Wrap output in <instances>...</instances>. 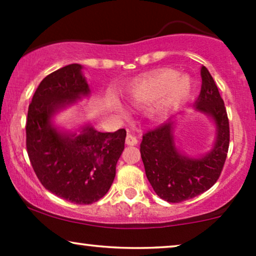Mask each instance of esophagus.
I'll return each instance as SVG.
<instances>
[{
    "instance_id": "esophagus-1",
    "label": "esophagus",
    "mask_w": 256,
    "mask_h": 256,
    "mask_svg": "<svg viewBox=\"0 0 256 256\" xmlns=\"http://www.w3.org/2000/svg\"><path fill=\"white\" fill-rule=\"evenodd\" d=\"M126 144H128V146H136V144H138V138H136L134 135L128 134L127 138H126Z\"/></svg>"
}]
</instances>
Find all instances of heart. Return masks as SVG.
<instances>
[{
	"instance_id": "obj_1",
	"label": "heart",
	"mask_w": 256,
	"mask_h": 256,
	"mask_svg": "<svg viewBox=\"0 0 256 256\" xmlns=\"http://www.w3.org/2000/svg\"><path fill=\"white\" fill-rule=\"evenodd\" d=\"M191 90L188 76H177L172 70H160L140 79L128 90L126 99L135 108L146 107V116L152 121H160L184 102ZM110 107L118 113H124L118 101L112 100Z\"/></svg>"
}]
</instances>
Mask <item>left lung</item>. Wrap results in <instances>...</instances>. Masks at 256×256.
<instances>
[{
    "label": "left lung",
    "instance_id": "obj_1",
    "mask_svg": "<svg viewBox=\"0 0 256 256\" xmlns=\"http://www.w3.org/2000/svg\"><path fill=\"white\" fill-rule=\"evenodd\" d=\"M202 90L194 104L196 112L208 115L216 126V141L205 155L190 157L176 146V121L146 132L141 157L154 191L169 202H180L208 191L218 180L230 146V124L225 104L212 76L202 66Z\"/></svg>",
    "mask_w": 256,
    "mask_h": 256
}]
</instances>
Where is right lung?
I'll use <instances>...</instances> for the list:
<instances>
[{"label":"right lung","mask_w":256,"mask_h":256,"mask_svg":"<svg viewBox=\"0 0 256 256\" xmlns=\"http://www.w3.org/2000/svg\"><path fill=\"white\" fill-rule=\"evenodd\" d=\"M82 70L71 64L42 80L29 104L26 130L28 155L43 186L82 205L99 200L113 184L126 130L101 132L85 124L78 132H62L54 124L58 112L90 94Z\"/></svg>","instance_id":"add662e5"}]
</instances>
